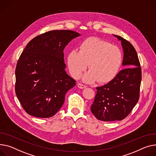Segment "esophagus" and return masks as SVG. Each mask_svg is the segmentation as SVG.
Listing matches in <instances>:
<instances>
[{"instance_id":"obj_1","label":"esophagus","mask_w":156,"mask_h":156,"mask_svg":"<svg viewBox=\"0 0 156 156\" xmlns=\"http://www.w3.org/2000/svg\"><path fill=\"white\" fill-rule=\"evenodd\" d=\"M78 87L80 88H81V89H83V88H86L87 87V86L86 85H83V84H81V83H78Z\"/></svg>"}]
</instances>
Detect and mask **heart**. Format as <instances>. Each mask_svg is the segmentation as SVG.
Segmentation results:
<instances>
[{"mask_svg":"<svg viewBox=\"0 0 156 156\" xmlns=\"http://www.w3.org/2000/svg\"><path fill=\"white\" fill-rule=\"evenodd\" d=\"M122 62V54L116 46L97 37L85 39L80 44L78 51H71L67 64L71 75L78 78L87 67L89 71L83 79L100 83L110 81L118 73Z\"/></svg>","mask_w":156,"mask_h":156,"instance_id":"1","label":"heart"}]
</instances>
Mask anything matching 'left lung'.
<instances>
[{
	"label": "left lung",
	"instance_id": "obj_1",
	"mask_svg": "<svg viewBox=\"0 0 156 156\" xmlns=\"http://www.w3.org/2000/svg\"><path fill=\"white\" fill-rule=\"evenodd\" d=\"M121 41L123 51L122 65L125 69L107 84L97 87L91 112L99 120L112 122L125 119L139 99L142 71L137 52L128 41Z\"/></svg>",
	"mask_w": 156,
	"mask_h": 156
}]
</instances>
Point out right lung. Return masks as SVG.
I'll return each instance as SVG.
<instances>
[{
    "instance_id": "obj_1",
    "label": "right lung",
    "mask_w": 156,
    "mask_h": 156,
    "mask_svg": "<svg viewBox=\"0 0 156 156\" xmlns=\"http://www.w3.org/2000/svg\"><path fill=\"white\" fill-rule=\"evenodd\" d=\"M80 34L70 30H53L27 43L17 61L15 91L29 115L53 117L61 108L66 92L76 81L65 71L63 50Z\"/></svg>"
}]
</instances>
